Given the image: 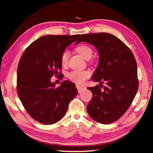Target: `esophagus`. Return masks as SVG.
<instances>
[{
	"label": "esophagus",
	"instance_id": "esophagus-1",
	"mask_svg": "<svg viewBox=\"0 0 153 153\" xmlns=\"http://www.w3.org/2000/svg\"><path fill=\"white\" fill-rule=\"evenodd\" d=\"M76 87L78 91V92H82L83 90H84L86 89V87L85 86H83L82 85H79V84H76Z\"/></svg>",
	"mask_w": 153,
	"mask_h": 153
}]
</instances>
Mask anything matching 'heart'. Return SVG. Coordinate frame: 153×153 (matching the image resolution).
I'll return each mask as SVG.
<instances>
[{
  "instance_id": "heart-1",
  "label": "heart",
  "mask_w": 153,
  "mask_h": 153,
  "mask_svg": "<svg viewBox=\"0 0 153 153\" xmlns=\"http://www.w3.org/2000/svg\"><path fill=\"white\" fill-rule=\"evenodd\" d=\"M76 51L85 59H90L92 57L93 51L91 47L86 45H81L76 48ZM69 52L68 50H64L61 55V62L62 66H66L69 61ZM91 76V73L88 71H72L68 73L67 76L69 80L81 84Z\"/></svg>"
}]
</instances>
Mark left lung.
I'll return each mask as SVG.
<instances>
[{
    "mask_svg": "<svg viewBox=\"0 0 153 153\" xmlns=\"http://www.w3.org/2000/svg\"><path fill=\"white\" fill-rule=\"evenodd\" d=\"M81 41L94 46L99 54L92 80L100 84L87 88L93 96L88 103L87 112L101 124L114 123L126 112L138 90L135 57L121 40L106 32L82 34L75 45ZM103 83L105 84L104 87Z\"/></svg>",
    "mask_w": 153,
    "mask_h": 153,
    "instance_id": "8db88e82",
    "label": "left lung"
}]
</instances>
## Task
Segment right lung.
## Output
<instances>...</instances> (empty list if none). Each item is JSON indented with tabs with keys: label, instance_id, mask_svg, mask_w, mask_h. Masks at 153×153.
Listing matches in <instances>:
<instances>
[{
	"label": "right lung",
	"instance_id": "add662e5",
	"mask_svg": "<svg viewBox=\"0 0 153 153\" xmlns=\"http://www.w3.org/2000/svg\"><path fill=\"white\" fill-rule=\"evenodd\" d=\"M80 34L47 35L27 47L17 69L16 90L30 116L43 124H52L65 115L78 91L73 82L64 80L55 87L50 78L62 74L61 55Z\"/></svg>",
	"mask_w": 153,
	"mask_h": 153
}]
</instances>
